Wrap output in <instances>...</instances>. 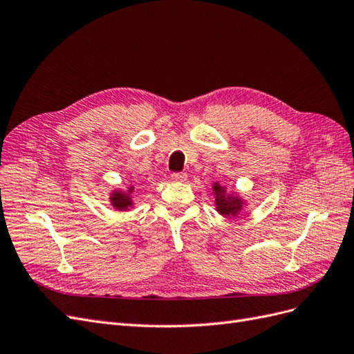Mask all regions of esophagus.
I'll return each mask as SVG.
<instances>
[{"label":"esophagus","instance_id":"obj_1","mask_svg":"<svg viewBox=\"0 0 354 354\" xmlns=\"http://www.w3.org/2000/svg\"><path fill=\"white\" fill-rule=\"evenodd\" d=\"M171 180L183 183V181L187 180V174L186 173H174V174H171Z\"/></svg>","mask_w":354,"mask_h":354}]
</instances>
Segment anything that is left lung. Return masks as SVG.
Listing matches in <instances>:
<instances>
[{"instance_id": "left-lung-1", "label": "left lung", "mask_w": 354, "mask_h": 354, "mask_svg": "<svg viewBox=\"0 0 354 354\" xmlns=\"http://www.w3.org/2000/svg\"><path fill=\"white\" fill-rule=\"evenodd\" d=\"M212 195L216 196V209L223 217H238V214L243 209L245 201L238 194H229L226 186L220 183L212 185Z\"/></svg>"}]
</instances>
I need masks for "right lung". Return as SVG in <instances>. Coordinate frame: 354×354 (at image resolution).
Segmentation results:
<instances>
[{
    "instance_id": "obj_1",
    "label": "right lung",
    "mask_w": 354,
    "mask_h": 354,
    "mask_svg": "<svg viewBox=\"0 0 354 354\" xmlns=\"http://www.w3.org/2000/svg\"><path fill=\"white\" fill-rule=\"evenodd\" d=\"M134 190V186H130L127 190H113L111 196H109V201H111V205L118 209V211H128L130 208H133V198H131V194Z\"/></svg>"
}]
</instances>
